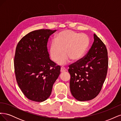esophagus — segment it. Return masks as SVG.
I'll list each match as a JSON object with an SVG mask.
<instances>
[{"mask_svg": "<svg viewBox=\"0 0 121 121\" xmlns=\"http://www.w3.org/2000/svg\"><path fill=\"white\" fill-rule=\"evenodd\" d=\"M66 71H67L66 69H65V68H64V67H61V68H60V72H61V73L65 72Z\"/></svg>", "mask_w": 121, "mask_h": 121, "instance_id": "obj_1", "label": "esophagus"}]
</instances>
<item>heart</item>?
I'll return each mask as SVG.
<instances>
[{
  "label": "heart",
  "mask_w": 121,
  "mask_h": 121,
  "mask_svg": "<svg viewBox=\"0 0 121 121\" xmlns=\"http://www.w3.org/2000/svg\"><path fill=\"white\" fill-rule=\"evenodd\" d=\"M89 45V38L86 34H80L72 30L62 31L56 35L54 41L50 43V56L54 61L60 59L57 64L64 65L72 59L79 61L83 57Z\"/></svg>",
  "instance_id": "obj_1"
}]
</instances>
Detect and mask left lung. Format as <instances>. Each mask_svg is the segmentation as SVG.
<instances>
[{"mask_svg":"<svg viewBox=\"0 0 121 121\" xmlns=\"http://www.w3.org/2000/svg\"><path fill=\"white\" fill-rule=\"evenodd\" d=\"M108 51L104 44L94 34L92 46L83 60L69 66L71 92L80 101H88L100 92L107 76Z\"/></svg>","mask_w":121,"mask_h":121,"instance_id":"1","label":"left lung"}]
</instances>
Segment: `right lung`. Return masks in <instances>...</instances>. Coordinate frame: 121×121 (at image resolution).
Instances as JSON below:
<instances>
[{
    "label": "right lung",
    "instance_id": "obj_1",
    "mask_svg": "<svg viewBox=\"0 0 121 121\" xmlns=\"http://www.w3.org/2000/svg\"><path fill=\"white\" fill-rule=\"evenodd\" d=\"M56 31L41 29L31 32L17 46L14 59L17 82L31 100H46L60 74V66L50 59L47 48L49 36Z\"/></svg>",
    "mask_w": 121,
    "mask_h": 121
}]
</instances>
